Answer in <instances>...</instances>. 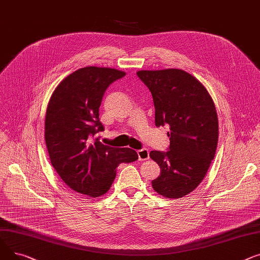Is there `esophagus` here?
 <instances>
[{"label": "esophagus", "instance_id": "obj_1", "mask_svg": "<svg viewBox=\"0 0 260 260\" xmlns=\"http://www.w3.org/2000/svg\"><path fill=\"white\" fill-rule=\"evenodd\" d=\"M137 154H139V160H147L149 158V150L143 148L137 151Z\"/></svg>", "mask_w": 260, "mask_h": 260}]
</instances>
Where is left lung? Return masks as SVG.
I'll list each match as a JSON object with an SVG mask.
<instances>
[{
	"mask_svg": "<svg viewBox=\"0 0 260 260\" xmlns=\"http://www.w3.org/2000/svg\"><path fill=\"white\" fill-rule=\"evenodd\" d=\"M155 107V126H168V151H151L160 174L152 187L166 198H180L204 179L218 142V118L207 89L180 69L141 70Z\"/></svg>",
	"mask_w": 260,
	"mask_h": 260,
	"instance_id": "8db88e82",
	"label": "left lung"
}]
</instances>
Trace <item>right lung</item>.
I'll list each match as a JSON object with an SVG mask.
<instances>
[{
  "label": "right lung",
  "instance_id": "right-lung-1",
  "mask_svg": "<svg viewBox=\"0 0 260 260\" xmlns=\"http://www.w3.org/2000/svg\"><path fill=\"white\" fill-rule=\"evenodd\" d=\"M125 75L105 67L76 70L55 88L46 111L45 141L51 165L69 188L89 197L110 189L119 164L139 158L136 151L104 145L99 136L105 130L99 114L105 91Z\"/></svg>",
  "mask_w": 260,
  "mask_h": 260
}]
</instances>
